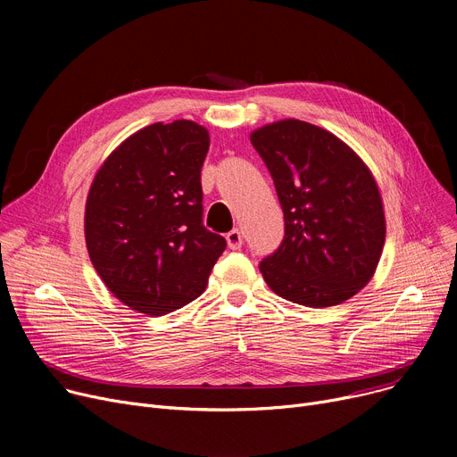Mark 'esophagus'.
Returning <instances> with one entry per match:
<instances>
[{
  "mask_svg": "<svg viewBox=\"0 0 457 457\" xmlns=\"http://www.w3.org/2000/svg\"><path fill=\"white\" fill-rule=\"evenodd\" d=\"M226 241H228V246L231 250H238L243 246V233L238 229H231L228 235H226Z\"/></svg>",
  "mask_w": 457,
  "mask_h": 457,
  "instance_id": "1",
  "label": "esophagus"
}]
</instances>
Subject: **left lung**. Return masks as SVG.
I'll return each instance as SVG.
<instances>
[{
    "instance_id": "obj_1",
    "label": "left lung",
    "mask_w": 457,
    "mask_h": 457,
    "mask_svg": "<svg viewBox=\"0 0 457 457\" xmlns=\"http://www.w3.org/2000/svg\"><path fill=\"white\" fill-rule=\"evenodd\" d=\"M274 179L285 237L259 270L305 307L337 305L372 279L386 245V211L365 161L331 131L285 118L250 133Z\"/></svg>"
}]
</instances>
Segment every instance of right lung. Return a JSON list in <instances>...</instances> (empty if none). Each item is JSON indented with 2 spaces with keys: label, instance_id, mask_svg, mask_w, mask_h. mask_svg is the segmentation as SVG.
<instances>
[{
  "label": "right lung",
  "instance_id": "add662e5",
  "mask_svg": "<svg viewBox=\"0 0 457 457\" xmlns=\"http://www.w3.org/2000/svg\"><path fill=\"white\" fill-rule=\"evenodd\" d=\"M209 131L192 120L129 135L96 172L85 241L107 289L138 313L161 317L196 300L226 238L202 226L200 172Z\"/></svg>",
  "mask_w": 457,
  "mask_h": 457
}]
</instances>
